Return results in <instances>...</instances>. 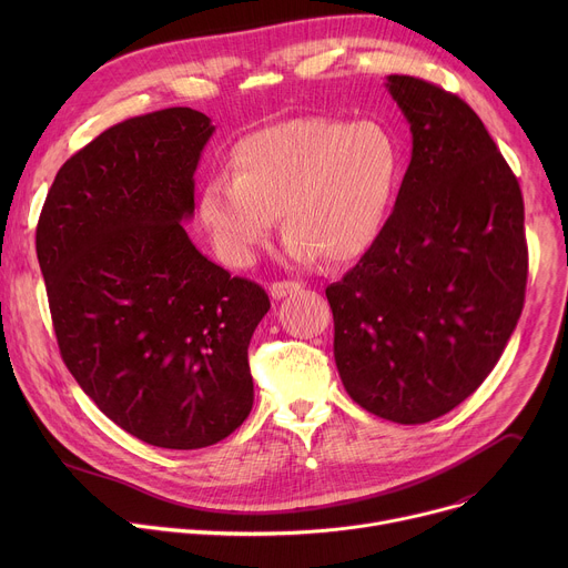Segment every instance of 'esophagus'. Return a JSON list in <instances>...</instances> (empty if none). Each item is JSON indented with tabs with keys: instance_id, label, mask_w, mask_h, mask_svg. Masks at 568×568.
<instances>
[{
	"instance_id": "obj_1",
	"label": "esophagus",
	"mask_w": 568,
	"mask_h": 568,
	"mask_svg": "<svg viewBox=\"0 0 568 568\" xmlns=\"http://www.w3.org/2000/svg\"><path fill=\"white\" fill-rule=\"evenodd\" d=\"M296 292H301V283H296V281H278V283L270 285V296L272 298H285V296H292Z\"/></svg>"
}]
</instances>
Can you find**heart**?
<instances>
[{
  "mask_svg": "<svg viewBox=\"0 0 568 568\" xmlns=\"http://www.w3.org/2000/svg\"><path fill=\"white\" fill-rule=\"evenodd\" d=\"M395 136L377 121L301 116L240 139L231 178L213 175L197 220L215 254L250 267L283 215L285 256L348 263L379 237L399 180Z\"/></svg>",
  "mask_w": 568,
  "mask_h": 568,
  "instance_id": "b5f03b06",
  "label": "heart"
}]
</instances>
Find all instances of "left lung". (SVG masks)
I'll use <instances>...</instances> for the list:
<instances>
[{"label":"left lung","instance_id":"1","mask_svg":"<svg viewBox=\"0 0 568 568\" xmlns=\"http://www.w3.org/2000/svg\"><path fill=\"white\" fill-rule=\"evenodd\" d=\"M412 161L375 245L326 287L335 362L366 412L423 425L499 362L524 307L519 182L476 112L414 75H386Z\"/></svg>","mask_w":568,"mask_h":568}]
</instances>
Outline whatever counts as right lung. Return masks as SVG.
<instances>
[{"mask_svg":"<svg viewBox=\"0 0 568 568\" xmlns=\"http://www.w3.org/2000/svg\"><path fill=\"white\" fill-rule=\"evenodd\" d=\"M213 132L191 108L105 130L64 161L36 231L67 368L112 423L166 449L215 445L245 423L247 348L270 310L182 224Z\"/></svg>","mask_w":568,"mask_h":568,"instance_id":"1","label":"right lung"}]
</instances>
